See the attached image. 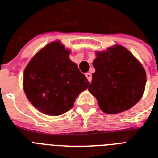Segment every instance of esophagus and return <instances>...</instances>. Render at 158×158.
<instances>
[{
	"mask_svg": "<svg viewBox=\"0 0 158 158\" xmlns=\"http://www.w3.org/2000/svg\"><path fill=\"white\" fill-rule=\"evenodd\" d=\"M85 76L89 82H91V80H92V75H91V73H86Z\"/></svg>",
	"mask_w": 158,
	"mask_h": 158,
	"instance_id": "esophagus-1",
	"label": "esophagus"
}]
</instances>
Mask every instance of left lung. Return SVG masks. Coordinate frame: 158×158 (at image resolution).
Instances as JSON below:
<instances>
[{
	"mask_svg": "<svg viewBox=\"0 0 158 158\" xmlns=\"http://www.w3.org/2000/svg\"><path fill=\"white\" fill-rule=\"evenodd\" d=\"M96 72L88 88L100 108L108 114L131 108L142 97L146 82L140 62L122 45L97 52L93 62Z\"/></svg>",
	"mask_w": 158,
	"mask_h": 158,
	"instance_id": "obj_1",
	"label": "left lung"
}]
</instances>
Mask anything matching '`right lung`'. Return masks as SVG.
<instances>
[{
    "label": "right lung",
    "instance_id": "obj_1",
    "mask_svg": "<svg viewBox=\"0 0 158 158\" xmlns=\"http://www.w3.org/2000/svg\"><path fill=\"white\" fill-rule=\"evenodd\" d=\"M69 51L59 41L50 43L36 54L23 73V89L37 109L51 116L69 112L89 82L69 59Z\"/></svg>",
    "mask_w": 158,
    "mask_h": 158
}]
</instances>
